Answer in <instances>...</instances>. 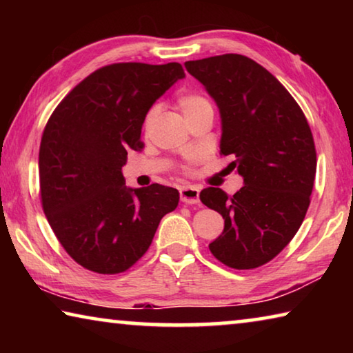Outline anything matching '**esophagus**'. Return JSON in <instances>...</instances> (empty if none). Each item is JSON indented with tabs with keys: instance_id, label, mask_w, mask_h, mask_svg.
I'll list each match as a JSON object with an SVG mask.
<instances>
[{
	"instance_id": "esophagus-1",
	"label": "esophagus",
	"mask_w": 353,
	"mask_h": 353,
	"mask_svg": "<svg viewBox=\"0 0 353 353\" xmlns=\"http://www.w3.org/2000/svg\"><path fill=\"white\" fill-rule=\"evenodd\" d=\"M199 188L198 187H193V185H190V187H182L181 188V201L183 204H198L199 202Z\"/></svg>"
}]
</instances>
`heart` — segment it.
<instances>
[{
    "instance_id": "obj_1",
    "label": "heart",
    "mask_w": 353,
    "mask_h": 353,
    "mask_svg": "<svg viewBox=\"0 0 353 353\" xmlns=\"http://www.w3.org/2000/svg\"><path fill=\"white\" fill-rule=\"evenodd\" d=\"M177 105H179V109L182 110V113L187 119L198 117L204 112L213 110V105H212L210 101H208L204 97V94H201L198 92H182V93H179ZM157 117H159V109L155 105L151 107V109L146 112L145 119H143V129H145V132H149V130L152 129L155 121H157ZM194 160H196V157H191L188 160V163L183 166V171L191 172V165L194 163Z\"/></svg>"
}]
</instances>
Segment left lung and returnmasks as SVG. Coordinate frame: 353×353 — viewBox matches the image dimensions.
Returning <instances> with one entry per match:
<instances>
[{"label":"left lung","instance_id":"1","mask_svg":"<svg viewBox=\"0 0 353 353\" xmlns=\"http://www.w3.org/2000/svg\"><path fill=\"white\" fill-rule=\"evenodd\" d=\"M216 101L221 154L244 179L234 196L201 191L202 204L224 218L208 244L234 270H254L282 252L305 218L316 176V148L305 115L290 92L252 59L223 54L185 62Z\"/></svg>","mask_w":353,"mask_h":353}]
</instances>
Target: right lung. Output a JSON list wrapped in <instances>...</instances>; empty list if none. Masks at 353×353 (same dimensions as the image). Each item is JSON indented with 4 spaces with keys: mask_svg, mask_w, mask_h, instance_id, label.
Instances as JSON below:
<instances>
[{
    "mask_svg": "<svg viewBox=\"0 0 353 353\" xmlns=\"http://www.w3.org/2000/svg\"><path fill=\"white\" fill-rule=\"evenodd\" d=\"M181 63H112L93 71L48 119L39 151L40 201L52 232L77 265L128 271L146 254L179 191L126 188L128 151H140L146 112L177 79Z\"/></svg>",
    "mask_w": 353,
    "mask_h": 353,
    "instance_id": "right-lung-1",
    "label": "right lung"
}]
</instances>
